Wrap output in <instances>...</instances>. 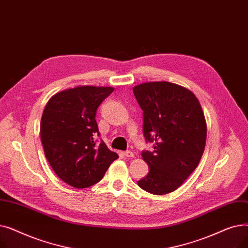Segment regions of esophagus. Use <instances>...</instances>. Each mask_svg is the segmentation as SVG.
I'll use <instances>...</instances> for the list:
<instances>
[{
    "mask_svg": "<svg viewBox=\"0 0 248 248\" xmlns=\"http://www.w3.org/2000/svg\"><path fill=\"white\" fill-rule=\"evenodd\" d=\"M124 155H125L126 158H134V154H133V152H131V151L124 152Z\"/></svg>",
    "mask_w": 248,
    "mask_h": 248,
    "instance_id": "obj_1",
    "label": "esophagus"
}]
</instances>
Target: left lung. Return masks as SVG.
Masks as SVG:
<instances>
[{
  "label": "left lung",
  "instance_id": "obj_1",
  "mask_svg": "<svg viewBox=\"0 0 248 248\" xmlns=\"http://www.w3.org/2000/svg\"><path fill=\"white\" fill-rule=\"evenodd\" d=\"M144 112V136L154 151L141 153L148 175L138 185L154 195L177 190L197 168L204 153L207 125L198 98L189 89L167 81L133 88Z\"/></svg>",
  "mask_w": 248,
  "mask_h": 248
}]
</instances>
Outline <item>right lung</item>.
Wrapping results in <instances>:
<instances>
[{"mask_svg":"<svg viewBox=\"0 0 248 248\" xmlns=\"http://www.w3.org/2000/svg\"><path fill=\"white\" fill-rule=\"evenodd\" d=\"M114 88L76 86L52 96L43 110L40 137L45 157L55 174L74 188L96 184L119 158L101 140L96 109Z\"/></svg>","mask_w":248,"mask_h":248,"instance_id":"obj_1","label":"right lung"}]
</instances>
